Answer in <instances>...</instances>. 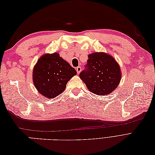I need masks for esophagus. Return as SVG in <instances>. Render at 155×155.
<instances>
[{
    "label": "esophagus",
    "mask_w": 155,
    "mask_h": 155,
    "mask_svg": "<svg viewBox=\"0 0 155 155\" xmlns=\"http://www.w3.org/2000/svg\"><path fill=\"white\" fill-rule=\"evenodd\" d=\"M76 71H77V73L79 74V73H80V72L81 71V67H78L76 68Z\"/></svg>",
    "instance_id": "34e87169"
}]
</instances>
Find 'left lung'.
<instances>
[{"label":"left lung","instance_id":"8db88e82","mask_svg":"<svg viewBox=\"0 0 155 155\" xmlns=\"http://www.w3.org/2000/svg\"><path fill=\"white\" fill-rule=\"evenodd\" d=\"M85 69L79 77L88 89L99 96L110 94L118 86L121 73L119 64L111 55L94 52L88 55Z\"/></svg>","mask_w":155,"mask_h":155}]
</instances>
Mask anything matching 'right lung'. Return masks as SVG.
<instances>
[{
    "instance_id": "obj_1",
    "label": "right lung",
    "mask_w": 155,
    "mask_h": 155,
    "mask_svg": "<svg viewBox=\"0 0 155 155\" xmlns=\"http://www.w3.org/2000/svg\"><path fill=\"white\" fill-rule=\"evenodd\" d=\"M77 72L58 53L46 54L39 59L33 70V81L38 92L50 99L61 94Z\"/></svg>"
}]
</instances>
